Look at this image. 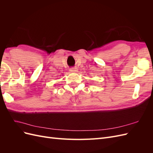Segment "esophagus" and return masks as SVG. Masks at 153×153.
<instances>
[{
	"mask_svg": "<svg viewBox=\"0 0 153 153\" xmlns=\"http://www.w3.org/2000/svg\"><path fill=\"white\" fill-rule=\"evenodd\" d=\"M69 70L71 72H76L78 71V69L76 68H71Z\"/></svg>",
	"mask_w": 153,
	"mask_h": 153,
	"instance_id": "1",
	"label": "esophagus"
}]
</instances>
